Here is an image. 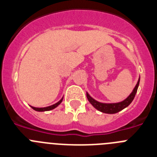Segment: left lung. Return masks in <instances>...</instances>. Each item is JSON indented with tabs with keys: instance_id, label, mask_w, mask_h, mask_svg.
<instances>
[{
	"instance_id": "1",
	"label": "left lung",
	"mask_w": 157,
	"mask_h": 157,
	"mask_svg": "<svg viewBox=\"0 0 157 157\" xmlns=\"http://www.w3.org/2000/svg\"><path fill=\"white\" fill-rule=\"evenodd\" d=\"M139 82L140 78H138V82L136 84L135 87L134 88V90H133V91L131 92V94H130L124 101H121V102L110 104L101 103V102H99V101H96L94 98H91L88 93H86L87 99L90 101V103L96 109H98L100 112H104V113H108V114H115V113H117V112H120V111H122L123 109H125V108H127V107L128 106V105H130V104L132 102L134 97H135L137 90H138V86H139Z\"/></svg>"
}]
</instances>
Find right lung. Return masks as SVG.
Returning <instances> with one entry per match:
<instances>
[{
	"label": "right lung",
	"instance_id": "right-lung-1",
	"mask_svg": "<svg viewBox=\"0 0 157 157\" xmlns=\"http://www.w3.org/2000/svg\"><path fill=\"white\" fill-rule=\"evenodd\" d=\"M62 101H63V98H61V100L58 101L57 103L54 104V105H51V106L45 107V108H35V107H33V106H30V107H31L32 109H34V110L37 111V112H45V111H50V110H52V109H54L55 108H56V107H57L59 104L61 103Z\"/></svg>",
	"mask_w": 157,
	"mask_h": 157
}]
</instances>
